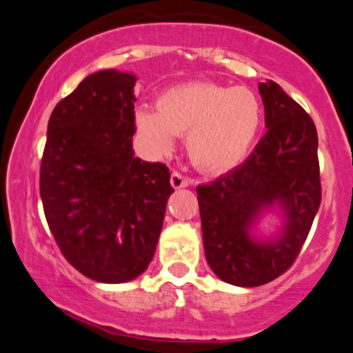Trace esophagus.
I'll use <instances>...</instances> for the list:
<instances>
[{
  "label": "esophagus",
  "instance_id": "1",
  "mask_svg": "<svg viewBox=\"0 0 353 353\" xmlns=\"http://www.w3.org/2000/svg\"><path fill=\"white\" fill-rule=\"evenodd\" d=\"M190 178H186V176H183L181 173H178V172H173L172 173V176H170V185L175 188V190H180V188H186V186H190Z\"/></svg>",
  "mask_w": 353,
  "mask_h": 353
}]
</instances>
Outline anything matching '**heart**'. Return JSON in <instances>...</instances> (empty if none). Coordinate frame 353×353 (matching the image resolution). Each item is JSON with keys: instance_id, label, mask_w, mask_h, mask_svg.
Returning <instances> with one entry per match:
<instances>
[{"instance_id": "obj_1", "label": "heart", "mask_w": 353, "mask_h": 353, "mask_svg": "<svg viewBox=\"0 0 353 353\" xmlns=\"http://www.w3.org/2000/svg\"><path fill=\"white\" fill-rule=\"evenodd\" d=\"M262 123L259 96L245 86L190 83L167 90L157 109L141 108L137 127L159 156L175 146L176 134H188L186 148L201 170L226 172L248 156Z\"/></svg>"}]
</instances>
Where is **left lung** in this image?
<instances>
[{"mask_svg":"<svg viewBox=\"0 0 353 353\" xmlns=\"http://www.w3.org/2000/svg\"><path fill=\"white\" fill-rule=\"evenodd\" d=\"M259 91L265 137L244 163L196 190L207 263L221 281L241 288L262 286L291 267L321 202L312 117L273 80ZM270 211L282 212V228L257 236Z\"/></svg>","mask_w":353,"mask_h":353,"instance_id":"1","label":"left lung"}]
</instances>
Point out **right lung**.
<instances>
[{
	"instance_id": "1",
	"label": "right lung",
	"mask_w": 353,
	"mask_h": 353,
	"mask_svg": "<svg viewBox=\"0 0 353 353\" xmlns=\"http://www.w3.org/2000/svg\"><path fill=\"white\" fill-rule=\"evenodd\" d=\"M137 77L91 74L59 101L40 170L45 216L72 267L98 283L138 278L156 252L170 173L134 157Z\"/></svg>"
}]
</instances>
